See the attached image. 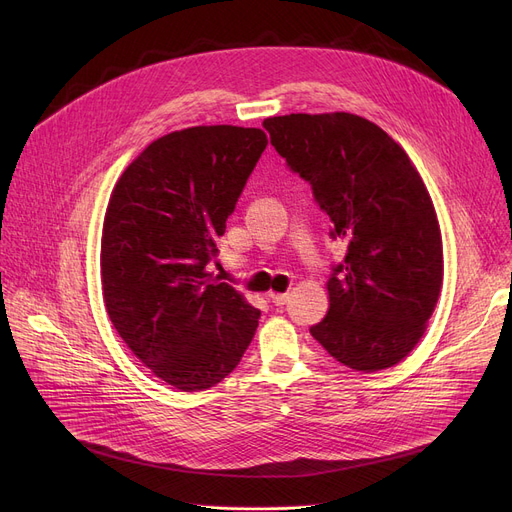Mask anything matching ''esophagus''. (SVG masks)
<instances>
[{"label":"esophagus","instance_id":"34e87169","mask_svg":"<svg viewBox=\"0 0 512 512\" xmlns=\"http://www.w3.org/2000/svg\"><path fill=\"white\" fill-rule=\"evenodd\" d=\"M288 294L286 292H280V294H270V301L276 305V307H282V305H286L288 303Z\"/></svg>","mask_w":512,"mask_h":512}]
</instances>
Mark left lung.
Wrapping results in <instances>:
<instances>
[{"instance_id":"obj_1","label":"left lung","mask_w":512,"mask_h":512,"mask_svg":"<svg viewBox=\"0 0 512 512\" xmlns=\"http://www.w3.org/2000/svg\"><path fill=\"white\" fill-rule=\"evenodd\" d=\"M263 128L346 245L328 280V315L311 336L355 371L396 365L423 336L444 276L436 209L419 172L380 126L355 114H290Z\"/></svg>"}]
</instances>
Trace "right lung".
<instances>
[{"label": "right lung", "mask_w": 512, "mask_h": 512, "mask_svg": "<svg viewBox=\"0 0 512 512\" xmlns=\"http://www.w3.org/2000/svg\"><path fill=\"white\" fill-rule=\"evenodd\" d=\"M265 145L259 128L170 132L124 170L107 205V313L130 351L178 390L220 384L257 330L261 311L207 265Z\"/></svg>", "instance_id": "1"}]
</instances>
